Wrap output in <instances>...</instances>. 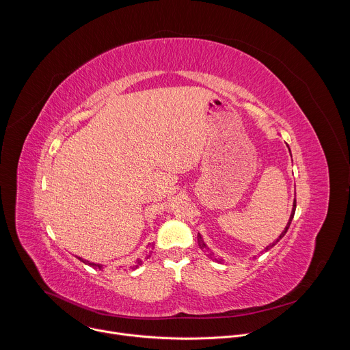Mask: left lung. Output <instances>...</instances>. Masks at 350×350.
I'll list each match as a JSON object with an SVG mask.
<instances>
[{"instance_id":"1","label":"left lung","mask_w":350,"mask_h":350,"mask_svg":"<svg viewBox=\"0 0 350 350\" xmlns=\"http://www.w3.org/2000/svg\"><path fill=\"white\" fill-rule=\"evenodd\" d=\"M291 152V151H289ZM295 209H296V199L293 201V208H292V213H291V216H289V220H288V224H286V227L284 228V231L280 234V237L277 238V241L275 242H273V243H270L267 247H266V252L269 251V249H271L285 234H286V231H288V228H289V226H291V221H292V219H293V215H295ZM198 245H199V247L202 249V251H205V252H208V256H211V259H213V260H216V262H221V259H217L212 252H209V247L206 246V243L204 242V239H202V237H201V234H198Z\"/></svg>"}]
</instances>
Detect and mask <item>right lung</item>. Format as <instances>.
Returning <instances> with one entry per match:
<instances>
[{"label":"right lung","mask_w":350,"mask_h":350,"mask_svg":"<svg viewBox=\"0 0 350 350\" xmlns=\"http://www.w3.org/2000/svg\"><path fill=\"white\" fill-rule=\"evenodd\" d=\"M152 246H154V245H152ZM79 259H80L83 263L88 265V266H91V267H94V269H98V270H101V269H103V265H95V263H91V262H88V260H84V259H81V258H79ZM141 263H142V260H141V259H138V260H137V263H135V267H137V266H139Z\"/></svg>","instance_id":"right-lung-1"}]
</instances>
